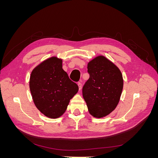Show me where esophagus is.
Instances as JSON below:
<instances>
[{
  "label": "esophagus",
  "instance_id": "1",
  "mask_svg": "<svg viewBox=\"0 0 158 158\" xmlns=\"http://www.w3.org/2000/svg\"><path fill=\"white\" fill-rule=\"evenodd\" d=\"M78 88H79V90H80L81 89H82V83L81 82H78Z\"/></svg>",
  "mask_w": 158,
  "mask_h": 158
}]
</instances>
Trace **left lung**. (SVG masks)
<instances>
[{
    "label": "left lung",
    "instance_id": "1",
    "mask_svg": "<svg viewBox=\"0 0 158 158\" xmlns=\"http://www.w3.org/2000/svg\"><path fill=\"white\" fill-rule=\"evenodd\" d=\"M89 78L82 89L88 111L95 118L106 117L120 101L123 88L121 72L106 56L99 55L88 63Z\"/></svg>",
    "mask_w": 158,
    "mask_h": 158
}]
</instances>
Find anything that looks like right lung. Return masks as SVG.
<instances>
[{
  "mask_svg": "<svg viewBox=\"0 0 158 158\" xmlns=\"http://www.w3.org/2000/svg\"><path fill=\"white\" fill-rule=\"evenodd\" d=\"M30 89L37 109L47 117L57 118L66 111L78 86L63 69V59L54 56L33 69Z\"/></svg>",
  "mask_w": 158,
  "mask_h": 158,
  "instance_id": "1",
  "label": "right lung"
}]
</instances>
